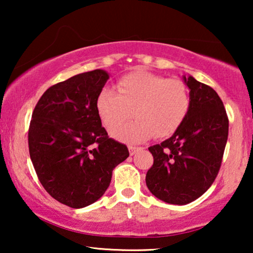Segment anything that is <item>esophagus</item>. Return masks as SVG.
I'll list each match as a JSON object with an SVG mask.
<instances>
[{"mask_svg": "<svg viewBox=\"0 0 253 253\" xmlns=\"http://www.w3.org/2000/svg\"><path fill=\"white\" fill-rule=\"evenodd\" d=\"M140 147L138 146H132V145H129V152H130V155H133L134 153H136L137 151H139Z\"/></svg>", "mask_w": 253, "mask_h": 253, "instance_id": "esophagus-1", "label": "esophagus"}]
</instances>
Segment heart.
Segmentation results:
<instances>
[{
    "label": "heart",
    "mask_w": 253,
    "mask_h": 253,
    "mask_svg": "<svg viewBox=\"0 0 253 253\" xmlns=\"http://www.w3.org/2000/svg\"><path fill=\"white\" fill-rule=\"evenodd\" d=\"M116 88L117 92L112 87L100 91L96 110L107 127L114 126L110 133L120 140L140 141L153 133L157 138L171 136L191 107L189 87L181 79L137 71L121 78ZM132 111L136 121L117 125L128 119Z\"/></svg>",
    "instance_id": "1"
}]
</instances>
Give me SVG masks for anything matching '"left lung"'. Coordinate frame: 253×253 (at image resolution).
Returning a JSON list of instances; mask_svg holds the SVG:
<instances>
[{"label": "left lung", "instance_id": "8db88e82", "mask_svg": "<svg viewBox=\"0 0 253 253\" xmlns=\"http://www.w3.org/2000/svg\"><path fill=\"white\" fill-rule=\"evenodd\" d=\"M184 82L191 95L188 116L170 138L148 147L154 162L146 174L147 188L174 205L193 202L215 181L229 127L217 93L191 76Z\"/></svg>", "mask_w": 253, "mask_h": 253}]
</instances>
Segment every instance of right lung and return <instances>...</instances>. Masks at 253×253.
<instances>
[{
  "label": "right lung",
  "mask_w": 253,
  "mask_h": 253,
  "mask_svg": "<svg viewBox=\"0 0 253 253\" xmlns=\"http://www.w3.org/2000/svg\"><path fill=\"white\" fill-rule=\"evenodd\" d=\"M108 74L93 70L50 86L33 110L29 150L38 178L61 204L82 209L96 202L114 168L129 157L101 124L96 98Z\"/></svg>",
  "instance_id": "add662e5"
}]
</instances>
